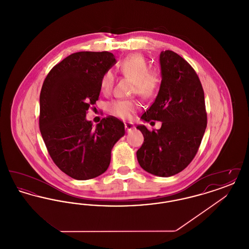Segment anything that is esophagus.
Here are the masks:
<instances>
[{"mask_svg": "<svg viewBox=\"0 0 249 249\" xmlns=\"http://www.w3.org/2000/svg\"><path fill=\"white\" fill-rule=\"evenodd\" d=\"M135 127L131 124V123H130V122H126L125 123V129H126V130L129 132V131H130V130H133Z\"/></svg>", "mask_w": 249, "mask_h": 249, "instance_id": "obj_1", "label": "esophagus"}]
</instances>
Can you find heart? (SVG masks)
Wrapping results in <instances>:
<instances>
[{
	"instance_id": "1",
	"label": "heart",
	"mask_w": 249,
	"mask_h": 249,
	"mask_svg": "<svg viewBox=\"0 0 249 249\" xmlns=\"http://www.w3.org/2000/svg\"><path fill=\"white\" fill-rule=\"evenodd\" d=\"M121 73L133 82V93L143 99H149L158 91L160 79L157 72L149 71V64L140 54H132L123 59L119 66ZM114 75L111 71L104 73L100 88L102 92L108 93L113 87ZM137 104L130 100H116L108 104V112L121 119H129L137 110Z\"/></svg>"
}]
</instances>
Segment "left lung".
I'll return each instance as SVG.
<instances>
[{
  "label": "left lung",
  "instance_id": "left-lung-1",
  "mask_svg": "<svg viewBox=\"0 0 249 249\" xmlns=\"http://www.w3.org/2000/svg\"><path fill=\"white\" fill-rule=\"evenodd\" d=\"M161 83L153 105L142 114L143 122L161 121L160 130L136 129L143 135L136 152L144 171L169 178L183 171L197 153L207 125L204 92L190 64L171 50L160 54Z\"/></svg>",
  "mask_w": 249,
  "mask_h": 249
}]
</instances>
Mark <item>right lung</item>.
Masks as SVG:
<instances>
[{
	"instance_id": "obj_1",
	"label": "right lung",
	"mask_w": 249,
	"mask_h": 249,
	"mask_svg": "<svg viewBox=\"0 0 249 249\" xmlns=\"http://www.w3.org/2000/svg\"><path fill=\"white\" fill-rule=\"evenodd\" d=\"M116 62L107 51L76 52L55 65L43 84L40 131L55 164L73 179L104 174L113 146L125 134L123 122L114 117L95 127L86 119L99 99L102 76Z\"/></svg>"
}]
</instances>
